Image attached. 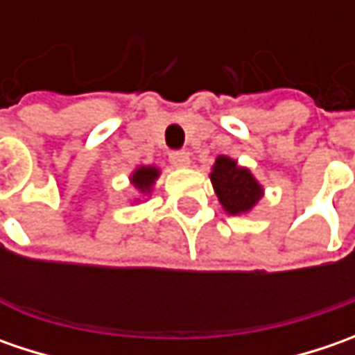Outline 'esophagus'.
I'll list each match as a JSON object with an SVG mask.
<instances>
[{"label": "esophagus", "instance_id": "obj_1", "mask_svg": "<svg viewBox=\"0 0 355 355\" xmlns=\"http://www.w3.org/2000/svg\"><path fill=\"white\" fill-rule=\"evenodd\" d=\"M170 162L175 166V168H187L189 166V154L187 152H171Z\"/></svg>", "mask_w": 355, "mask_h": 355}]
</instances>
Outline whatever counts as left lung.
I'll use <instances>...</instances> for the list:
<instances>
[{
	"mask_svg": "<svg viewBox=\"0 0 355 355\" xmlns=\"http://www.w3.org/2000/svg\"><path fill=\"white\" fill-rule=\"evenodd\" d=\"M209 178L219 203L229 215L249 213L263 198L261 184L254 180L251 171L239 166L233 157L217 156Z\"/></svg>",
	"mask_w": 355,
	"mask_h": 355,
	"instance_id": "obj_1",
	"label": "left lung"
}]
</instances>
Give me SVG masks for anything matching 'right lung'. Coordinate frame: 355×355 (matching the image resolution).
<instances>
[{
	"label": "right lung",
	"instance_id": "1",
	"mask_svg": "<svg viewBox=\"0 0 355 355\" xmlns=\"http://www.w3.org/2000/svg\"><path fill=\"white\" fill-rule=\"evenodd\" d=\"M157 178H159L157 168H154V166H140L130 175V182L142 196H148L152 191V185L156 184Z\"/></svg>",
	"mask_w": 355,
	"mask_h": 355
}]
</instances>
